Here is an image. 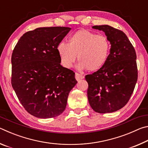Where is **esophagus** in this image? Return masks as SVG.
Returning <instances> with one entry per match:
<instances>
[{"label": "esophagus", "instance_id": "esophagus-1", "mask_svg": "<svg viewBox=\"0 0 148 148\" xmlns=\"http://www.w3.org/2000/svg\"><path fill=\"white\" fill-rule=\"evenodd\" d=\"M75 77H76L77 81H79V80H80V79H84V76H83V75L77 73V72H76V74H75Z\"/></svg>", "mask_w": 148, "mask_h": 148}]
</instances>
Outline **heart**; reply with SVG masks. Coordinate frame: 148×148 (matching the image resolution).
<instances>
[{
  "label": "heart",
  "mask_w": 148,
  "mask_h": 148,
  "mask_svg": "<svg viewBox=\"0 0 148 148\" xmlns=\"http://www.w3.org/2000/svg\"><path fill=\"white\" fill-rule=\"evenodd\" d=\"M110 47V42L106 36L81 29L71 35L69 44L59 43L57 51L61 64L65 68L72 67L77 56L78 68L97 72L106 62Z\"/></svg>",
  "instance_id": "obj_1"
}]
</instances>
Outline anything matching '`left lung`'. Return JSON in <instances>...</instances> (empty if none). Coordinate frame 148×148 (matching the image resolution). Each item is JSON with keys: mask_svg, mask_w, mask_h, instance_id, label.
<instances>
[{"mask_svg": "<svg viewBox=\"0 0 148 148\" xmlns=\"http://www.w3.org/2000/svg\"><path fill=\"white\" fill-rule=\"evenodd\" d=\"M105 32L111 44L104 66L87 74V97L92 109L100 114L112 113L127 104L138 79L136 54L123 32L111 26L95 25Z\"/></svg>", "mask_w": 148, "mask_h": 148, "instance_id": "obj_1", "label": "left lung"}]
</instances>
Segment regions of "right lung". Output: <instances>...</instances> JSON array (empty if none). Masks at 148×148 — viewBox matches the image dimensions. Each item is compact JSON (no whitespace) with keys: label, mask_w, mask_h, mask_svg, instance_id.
Returning <instances> with one entry per match:
<instances>
[{"label":"right lung","mask_w":148,"mask_h":148,"mask_svg":"<svg viewBox=\"0 0 148 148\" xmlns=\"http://www.w3.org/2000/svg\"><path fill=\"white\" fill-rule=\"evenodd\" d=\"M71 28L40 27L22 36L12 55V86L32 116L47 119L61 115L75 73L61 65L57 46Z\"/></svg>","instance_id":"obj_1"}]
</instances>
